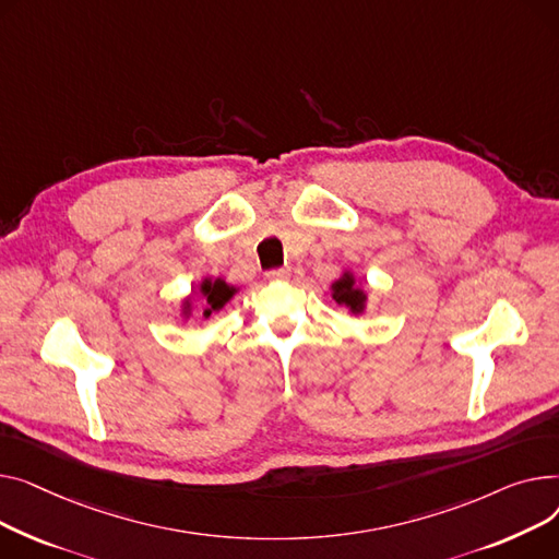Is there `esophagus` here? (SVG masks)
<instances>
[{
  "label": "esophagus",
  "instance_id": "esophagus-1",
  "mask_svg": "<svg viewBox=\"0 0 559 559\" xmlns=\"http://www.w3.org/2000/svg\"><path fill=\"white\" fill-rule=\"evenodd\" d=\"M288 275H290V269H275V271L266 273L269 280H286Z\"/></svg>",
  "mask_w": 559,
  "mask_h": 559
}]
</instances>
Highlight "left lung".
I'll use <instances>...</instances> for the list:
<instances>
[{
  "instance_id": "obj_1",
  "label": "left lung",
  "mask_w": 559,
  "mask_h": 559,
  "mask_svg": "<svg viewBox=\"0 0 559 559\" xmlns=\"http://www.w3.org/2000/svg\"><path fill=\"white\" fill-rule=\"evenodd\" d=\"M332 290V298L336 300V305L345 307L352 316H360L366 313L368 307V293L364 288V282L356 277L354 271L343 269L341 277L336 282H332L330 286Z\"/></svg>"
}]
</instances>
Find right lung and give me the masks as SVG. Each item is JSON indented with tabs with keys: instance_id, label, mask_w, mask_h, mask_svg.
I'll use <instances>...</instances> for the list:
<instances>
[{
	"instance_id": "right-lung-1",
	"label": "right lung",
	"mask_w": 559,
	"mask_h": 559,
	"mask_svg": "<svg viewBox=\"0 0 559 559\" xmlns=\"http://www.w3.org/2000/svg\"><path fill=\"white\" fill-rule=\"evenodd\" d=\"M199 293H201V307H203V318L207 320L212 313H218L229 300L239 293L237 286L227 284L223 277H210L205 275L199 282ZM193 316V293H189L185 300H180V318L187 322Z\"/></svg>"
}]
</instances>
